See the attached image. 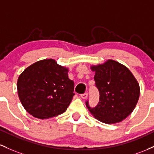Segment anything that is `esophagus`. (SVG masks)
Here are the masks:
<instances>
[{
  "instance_id": "1",
  "label": "esophagus",
  "mask_w": 154,
  "mask_h": 154,
  "mask_svg": "<svg viewBox=\"0 0 154 154\" xmlns=\"http://www.w3.org/2000/svg\"><path fill=\"white\" fill-rule=\"evenodd\" d=\"M88 97V93L87 92H85L84 93V94H81V97L82 98V99H86Z\"/></svg>"
}]
</instances>
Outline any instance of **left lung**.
<instances>
[{
	"label": "left lung",
	"mask_w": 154,
	"mask_h": 154,
	"mask_svg": "<svg viewBox=\"0 0 154 154\" xmlns=\"http://www.w3.org/2000/svg\"><path fill=\"white\" fill-rule=\"evenodd\" d=\"M94 79L100 92V100L94 108L86 105L94 117L105 124L120 122L135 108L140 96L139 84L127 67L109 60L104 64L91 66Z\"/></svg>",
	"instance_id": "obj_1"
}]
</instances>
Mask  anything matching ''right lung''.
Wrapping results in <instances>:
<instances>
[{
  "mask_svg": "<svg viewBox=\"0 0 154 154\" xmlns=\"http://www.w3.org/2000/svg\"><path fill=\"white\" fill-rule=\"evenodd\" d=\"M68 72L53 59L40 60L26 68L17 81L18 95L25 109L41 119L63 113L75 94Z\"/></svg>",
  "mask_w": 154,
  "mask_h": 154,
  "instance_id": "obj_1",
  "label": "right lung"
}]
</instances>
